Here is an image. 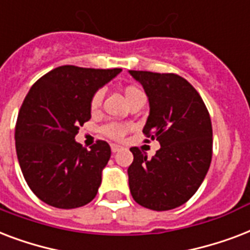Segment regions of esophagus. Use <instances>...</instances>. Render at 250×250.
Segmentation results:
<instances>
[{
  "label": "esophagus",
  "mask_w": 250,
  "mask_h": 250,
  "mask_svg": "<svg viewBox=\"0 0 250 250\" xmlns=\"http://www.w3.org/2000/svg\"><path fill=\"white\" fill-rule=\"evenodd\" d=\"M111 150H112V152L115 154V152L120 151V150H123V147L119 146V145H115V143H112V145H111Z\"/></svg>",
  "instance_id": "esophagus-1"
}]
</instances>
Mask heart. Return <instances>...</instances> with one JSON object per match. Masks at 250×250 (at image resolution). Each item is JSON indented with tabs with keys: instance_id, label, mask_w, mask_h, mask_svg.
<instances>
[{
	"instance_id": "heart-1",
	"label": "heart",
	"mask_w": 250,
	"mask_h": 250,
	"mask_svg": "<svg viewBox=\"0 0 250 250\" xmlns=\"http://www.w3.org/2000/svg\"><path fill=\"white\" fill-rule=\"evenodd\" d=\"M143 94L142 91L137 88L134 86H127L125 90H124V95H125V98L126 100H130L131 98H134L137 95ZM103 91L99 90L96 91L94 95H92V98L90 100V109L92 112H96L102 105V102H103ZM129 129V125H125V124H120V123H111L107 124L105 126H103L102 131H103L104 135H107L108 138L112 139H121L125 135L126 130Z\"/></svg>"
}]
</instances>
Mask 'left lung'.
<instances>
[{
    "mask_svg": "<svg viewBox=\"0 0 250 250\" xmlns=\"http://www.w3.org/2000/svg\"><path fill=\"white\" fill-rule=\"evenodd\" d=\"M142 84L150 113L143 133L159 141L155 156L147 159L131 147L127 168L133 198L156 211L184 205L198 190L212 156L211 120L204 100L187 79L177 74L129 70Z\"/></svg>",
    "mask_w": 250,
    "mask_h": 250,
    "instance_id": "obj_1",
    "label": "left lung"
}]
</instances>
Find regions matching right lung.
<instances>
[{
	"instance_id": "right-lung-1",
	"label": "right lung",
	"mask_w": 250,
	"mask_h": 250,
	"mask_svg": "<svg viewBox=\"0 0 250 250\" xmlns=\"http://www.w3.org/2000/svg\"><path fill=\"white\" fill-rule=\"evenodd\" d=\"M121 69L56 67L31 87L15 125L19 166L35 195L49 206L75 208L95 198L111 158L105 141L83 148L75 135L91 119L92 95Z\"/></svg>"
}]
</instances>
